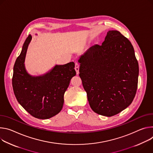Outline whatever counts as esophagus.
I'll list each match as a JSON object with an SVG mask.
<instances>
[{
  "mask_svg": "<svg viewBox=\"0 0 153 153\" xmlns=\"http://www.w3.org/2000/svg\"><path fill=\"white\" fill-rule=\"evenodd\" d=\"M79 64H78V62H76V63H75V71H76V74H79Z\"/></svg>",
  "mask_w": 153,
  "mask_h": 153,
  "instance_id": "obj_1",
  "label": "esophagus"
}]
</instances>
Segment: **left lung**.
<instances>
[{"label":"left lung","mask_w":153,"mask_h":153,"mask_svg":"<svg viewBox=\"0 0 153 153\" xmlns=\"http://www.w3.org/2000/svg\"><path fill=\"white\" fill-rule=\"evenodd\" d=\"M78 62L79 76L95 113L111 117L131 104L137 89L139 64L131 42L119 31H108L102 45L88 48Z\"/></svg>","instance_id":"left-lung-1"}]
</instances>
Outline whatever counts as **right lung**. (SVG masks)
Listing matches in <instances>:
<instances>
[{"instance_id": "add662e5", "label": "right lung", "mask_w": 153, "mask_h": 153, "mask_svg": "<svg viewBox=\"0 0 153 153\" xmlns=\"http://www.w3.org/2000/svg\"><path fill=\"white\" fill-rule=\"evenodd\" d=\"M31 39L29 35L16 60L12 79L13 91L19 103L30 115L39 119H48L62 108L64 93L76 75L75 63L56 64L47 73L38 76L29 74L25 59Z\"/></svg>"}]
</instances>
